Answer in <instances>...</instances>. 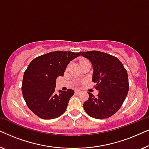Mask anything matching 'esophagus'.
Listing matches in <instances>:
<instances>
[{
    "mask_svg": "<svg viewBox=\"0 0 149 149\" xmlns=\"http://www.w3.org/2000/svg\"><path fill=\"white\" fill-rule=\"evenodd\" d=\"M74 92H75V93H79L81 92V91L79 90V89H75Z\"/></svg>",
    "mask_w": 149,
    "mask_h": 149,
    "instance_id": "34e87169",
    "label": "esophagus"
}]
</instances>
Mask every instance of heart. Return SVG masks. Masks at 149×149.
Segmentation results:
<instances>
[{
	"instance_id": "b5f03b06",
	"label": "heart",
	"mask_w": 149,
	"mask_h": 149,
	"mask_svg": "<svg viewBox=\"0 0 149 149\" xmlns=\"http://www.w3.org/2000/svg\"><path fill=\"white\" fill-rule=\"evenodd\" d=\"M86 60H84V59H83V60H81V62H80V64H81V63H83V62H86Z\"/></svg>"
}]
</instances>
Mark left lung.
I'll return each mask as SVG.
<instances>
[{
	"instance_id": "1",
	"label": "left lung",
	"mask_w": 149,
	"mask_h": 149,
	"mask_svg": "<svg viewBox=\"0 0 149 149\" xmlns=\"http://www.w3.org/2000/svg\"><path fill=\"white\" fill-rule=\"evenodd\" d=\"M93 66L92 81L96 83L97 97L87 92L83 104L87 114L95 119H107L119 111L129 90L127 72L119 59L98 51L80 52Z\"/></svg>"
}]
</instances>
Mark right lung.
<instances>
[{
	"label": "right lung",
	"instance_id": "obj_1",
	"mask_svg": "<svg viewBox=\"0 0 149 149\" xmlns=\"http://www.w3.org/2000/svg\"><path fill=\"white\" fill-rule=\"evenodd\" d=\"M80 56V53L56 51L34 58L28 65L23 77L22 94L28 107L38 117L56 119L66 111L74 91L68 89L56 93V79L64 76L70 61Z\"/></svg>",
	"mask_w": 149,
	"mask_h": 149
}]
</instances>
